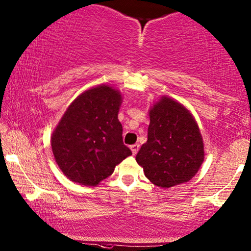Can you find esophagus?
Returning <instances> with one entry per match:
<instances>
[{"label":"esophagus","instance_id":"34e87169","mask_svg":"<svg viewBox=\"0 0 251 251\" xmlns=\"http://www.w3.org/2000/svg\"><path fill=\"white\" fill-rule=\"evenodd\" d=\"M131 151H132V154L136 155L138 151H139V144H134V145H131Z\"/></svg>","mask_w":251,"mask_h":251}]
</instances>
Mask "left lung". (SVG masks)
<instances>
[{
    "label": "left lung",
    "mask_w": 251,
    "mask_h": 251,
    "mask_svg": "<svg viewBox=\"0 0 251 251\" xmlns=\"http://www.w3.org/2000/svg\"><path fill=\"white\" fill-rule=\"evenodd\" d=\"M148 139L136 161L155 186L171 188L188 182L204 161L198 125L182 104L163 96L150 110Z\"/></svg>",
    "instance_id": "obj_1"
}]
</instances>
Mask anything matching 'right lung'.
Here are the masks:
<instances>
[{"label":"right lung","mask_w":251,"mask_h":251,"mask_svg":"<svg viewBox=\"0 0 251 251\" xmlns=\"http://www.w3.org/2000/svg\"><path fill=\"white\" fill-rule=\"evenodd\" d=\"M122 96L100 85L80 94L67 108L50 138L54 158L74 182L97 186L132 154L123 144L118 119Z\"/></svg>","instance_id":"right-lung-1"}]
</instances>
